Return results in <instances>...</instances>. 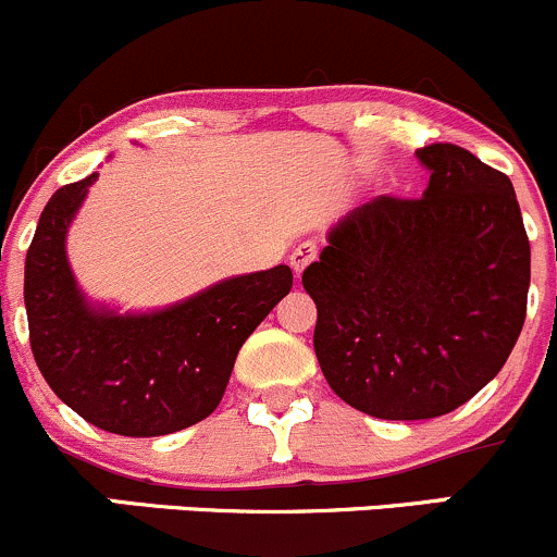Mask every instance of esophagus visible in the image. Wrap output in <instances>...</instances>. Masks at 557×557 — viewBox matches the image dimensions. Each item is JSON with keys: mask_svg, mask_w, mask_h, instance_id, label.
<instances>
[{"mask_svg": "<svg viewBox=\"0 0 557 557\" xmlns=\"http://www.w3.org/2000/svg\"><path fill=\"white\" fill-rule=\"evenodd\" d=\"M314 259H318V243H312V239H307V243L296 245L294 253H290V267H294V274L296 277H301L304 269L309 267Z\"/></svg>", "mask_w": 557, "mask_h": 557, "instance_id": "34e87169", "label": "esophagus"}]
</instances>
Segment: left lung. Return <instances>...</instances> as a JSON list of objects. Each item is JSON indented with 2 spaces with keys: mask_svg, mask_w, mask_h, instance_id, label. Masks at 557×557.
Here are the masks:
<instances>
[{
  "mask_svg": "<svg viewBox=\"0 0 557 557\" xmlns=\"http://www.w3.org/2000/svg\"><path fill=\"white\" fill-rule=\"evenodd\" d=\"M421 200L349 210L301 274L331 389L376 419H435L475 397L525 320L531 248L512 181L454 144L417 151Z\"/></svg>",
  "mask_w": 557,
  "mask_h": 557,
  "instance_id": "obj_1",
  "label": "left lung"
}]
</instances>
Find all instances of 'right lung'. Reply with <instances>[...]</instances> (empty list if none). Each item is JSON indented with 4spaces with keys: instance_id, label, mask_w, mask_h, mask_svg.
Returning a JSON list of instances; mask_svg holds the SVG:
<instances>
[{
    "instance_id": "1",
    "label": "right lung",
    "mask_w": 557,
    "mask_h": 557,
    "mask_svg": "<svg viewBox=\"0 0 557 557\" xmlns=\"http://www.w3.org/2000/svg\"><path fill=\"white\" fill-rule=\"evenodd\" d=\"M98 173L61 186L26 253L32 352L72 411L125 437L186 430L215 411L245 338L290 294V267L239 274L154 312L120 314L82 294L66 234Z\"/></svg>"
}]
</instances>
